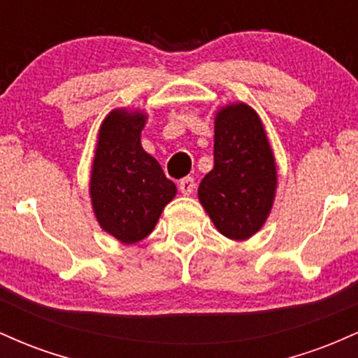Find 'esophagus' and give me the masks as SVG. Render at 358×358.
Wrapping results in <instances>:
<instances>
[{
    "instance_id": "obj_1",
    "label": "esophagus",
    "mask_w": 358,
    "mask_h": 358,
    "mask_svg": "<svg viewBox=\"0 0 358 358\" xmlns=\"http://www.w3.org/2000/svg\"><path fill=\"white\" fill-rule=\"evenodd\" d=\"M178 188L183 195H190V193L195 190V180H193L192 176H185L182 182L178 183Z\"/></svg>"
}]
</instances>
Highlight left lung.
Here are the masks:
<instances>
[{
    "mask_svg": "<svg viewBox=\"0 0 358 358\" xmlns=\"http://www.w3.org/2000/svg\"><path fill=\"white\" fill-rule=\"evenodd\" d=\"M276 192V163L256 110L245 104L220 109L215 117L213 168L199 199L217 227L234 241L254 236L268 219Z\"/></svg>",
    "mask_w": 358,
    "mask_h": 358,
    "instance_id": "obj_1",
    "label": "left lung"
}]
</instances>
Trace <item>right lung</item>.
I'll return each mask as SVG.
<instances>
[{
  "label": "right lung",
  "mask_w": 358,
  "mask_h": 358,
  "mask_svg": "<svg viewBox=\"0 0 358 358\" xmlns=\"http://www.w3.org/2000/svg\"><path fill=\"white\" fill-rule=\"evenodd\" d=\"M146 116L113 110L102 122L90 175V199L101 227L124 244L145 239L176 187L141 146Z\"/></svg>",
  "instance_id": "add662e5"
}]
</instances>
